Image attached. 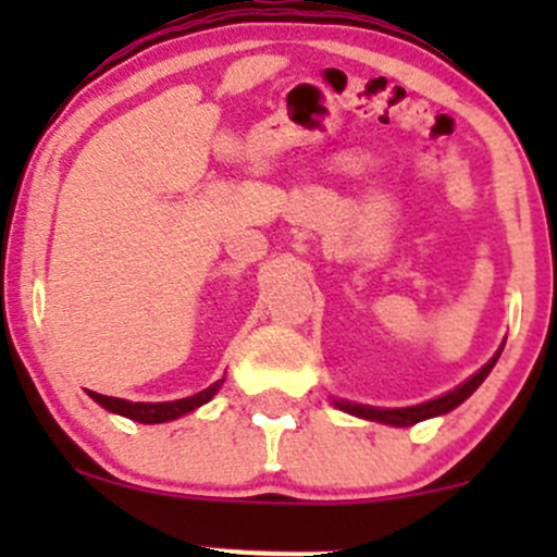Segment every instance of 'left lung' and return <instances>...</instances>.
Wrapping results in <instances>:
<instances>
[{
	"label": "left lung",
	"instance_id": "1",
	"mask_svg": "<svg viewBox=\"0 0 557 557\" xmlns=\"http://www.w3.org/2000/svg\"><path fill=\"white\" fill-rule=\"evenodd\" d=\"M498 356H502V350H498L496 356H493L491 361H487L485 367H482L480 372L474 374V377L466 380L463 385H458V387H455V391L445 393V396L431 398V401H425V404H418V407L385 409V407H363V404H350V401H334V404L342 409V412H350V414H356V418L377 420V423L398 425V429H404V425H414V423H420V420L436 418V414H447V412H450V409L458 407V404H463L466 398H469L471 393H474L476 387L482 385V380H485L487 374H491V369L496 367Z\"/></svg>",
	"mask_w": 557,
	"mask_h": 557
}]
</instances>
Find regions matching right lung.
<instances>
[{
    "mask_svg": "<svg viewBox=\"0 0 557 557\" xmlns=\"http://www.w3.org/2000/svg\"><path fill=\"white\" fill-rule=\"evenodd\" d=\"M221 385L223 380H218V383H212L210 387H205V391L194 393V396L188 398H177V401H156V404L126 401V398L102 396V393H94V391H88V396H91L97 404H102L104 409H110V412L123 414V418L128 420H137V423H166V420H174L180 418V414H188L194 412V409H199L201 404H207L218 391H221Z\"/></svg>",
    "mask_w": 557,
    "mask_h": 557,
    "instance_id": "add662e5",
    "label": "right lung"
}]
</instances>
